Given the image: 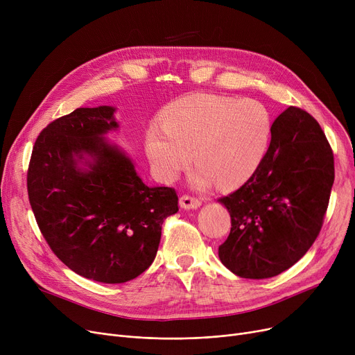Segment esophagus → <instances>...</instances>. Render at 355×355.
I'll list each match as a JSON object with an SVG mask.
<instances>
[{"label": "esophagus", "mask_w": 355, "mask_h": 355, "mask_svg": "<svg viewBox=\"0 0 355 355\" xmlns=\"http://www.w3.org/2000/svg\"><path fill=\"white\" fill-rule=\"evenodd\" d=\"M201 206V201L198 198L190 197V196H182L180 198V207L184 210H196Z\"/></svg>", "instance_id": "esophagus-1"}]
</instances>
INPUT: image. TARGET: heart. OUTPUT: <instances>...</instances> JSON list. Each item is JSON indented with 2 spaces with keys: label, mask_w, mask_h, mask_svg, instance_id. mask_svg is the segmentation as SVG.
<instances>
[{
  "label": "heart",
  "mask_w": 355,
  "mask_h": 355,
  "mask_svg": "<svg viewBox=\"0 0 355 355\" xmlns=\"http://www.w3.org/2000/svg\"><path fill=\"white\" fill-rule=\"evenodd\" d=\"M272 115L254 99L194 93L162 110V123L145 134V153L162 181H173L190 162L194 189L217 182L221 189L245 184L263 162L272 139Z\"/></svg>",
  "instance_id": "heart-1"
}]
</instances>
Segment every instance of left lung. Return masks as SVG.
Listing matches in <instances>:
<instances>
[{
    "mask_svg": "<svg viewBox=\"0 0 355 355\" xmlns=\"http://www.w3.org/2000/svg\"><path fill=\"white\" fill-rule=\"evenodd\" d=\"M334 184V155L320 123L289 106L273 122L268 154L233 194L218 200L232 218L221 263L266 279L300 260L318 236Z\"/></svg>",
    "mask_w": 355,
    "mask_h": 355,
    "instance_id": "8db88e82",
    "label": "left lung"
}]
</instances>
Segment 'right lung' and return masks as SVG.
<instances>
[{"mask_svg":"<svg viewBox=\"0 0 355 355\" xmlns=\"http://www.w3.org/2000/svg\"><path fill=\"white\" fill-rule=\"evenodd\" d=\"M115 106L78 107L37 138L28 198L54 254L78 275L123 284L158 252L164 220L178 211L170 187H148L134 161L107 138L119 129Z\"/></svg>","mask_w":355,"mask_h":355,"instance_id":"add662e5","label":"right lung"}]
</instances>
